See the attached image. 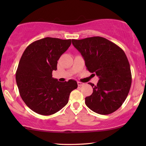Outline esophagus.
Segmentation results:
<instances>
[{
	"label": "esophagus",
	"mask_w": 146,
	"mask_h": 146,
	"mask_svg": "<svg viewBox=\"0 0 146 146\" xmlns=\"http://www.w3.org/2000/svg\"><path fill=\"white\" fill-rule=\"evenodd\" d=\"M77 84H78V86H82V85H84V83H82V82H77Z\"/></svg>",
	"instance_id": "obj_1"
}]
</instances>
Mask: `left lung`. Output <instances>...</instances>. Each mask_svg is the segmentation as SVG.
<instances>
[{
  "instance_id": "obj_1",
  "label": "left lung",
  "mask_w": 146,
  "mask_h": 146,
  "mask_svg": "<svg viewBox=\"0 0 146 146\" xmlns=\"http://www.w3.org/2000/svg\"><path fill=\"white\" fill-rule=\"evenodd\" d=\"M72 44L81 53L87 70L100 78L96 85L88 83L93 93L85 98L86 105L101 115L114 112L125 100L132 83L131 67L124 51L100 36L72 39Z\"/></svg>"
}]
</instances>
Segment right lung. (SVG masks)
Returning <instances> with one entry per match:
<instances>
[{"instance_id": "1", "label": "right lung", "mask_w": 146, "mask_h": 146, "mask_svg": "<svg viewBox=\"0 0 146 146\" xmlns=\"http://www.w3.org/2000/svg\"><path fill=\"white\" fill-rule=\"evenodd\" d=\"M71 44V39L48 37L32 42L22 55L15 79L22 99L35 112L42 115L56 113L78 87L75 80L60 82L52 77L58 60Z\"/></svg>"}]
</instances>
